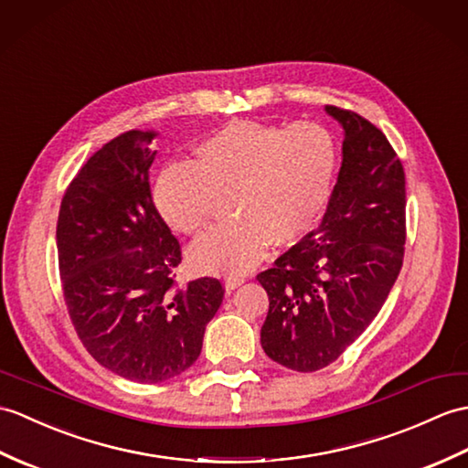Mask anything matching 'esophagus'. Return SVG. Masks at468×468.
Masks as SVG:
<instances>
[{
    "mask_svg": "<svg viewBox=\"0 0 468 468\" xmlns=\"http://www.w3.org/2000/svg\"><path fill=\"white\" fill-rule=\"evenodd\" d=\"M243 283H245V277H227L225 279V289L227 291H233L239 285H243Z\"/></svg>",
    "mask_w": 468,
    "mask_h": 468,
    "instance_id": "34e87169",
    "label": "esophagus"
}]
</instances>
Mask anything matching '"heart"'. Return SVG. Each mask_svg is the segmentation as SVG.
I'll return each instance as SVG.
<instances>
[{
  "mask_svg": "<svg viewBox=\"0 0 468 468\" xmlns=\"http://www.w3.org/2000/svg\"><path fill=\"white\" fill-rule=\"evenodd\" d=\"M339 151L317 123L291 127L231 122L195 149L191 163H171L154 187L155 207L179 233H197L227 199L233 219L193 243L191 263L237 277L263 257L271 241L287 245L307 235L323 215Z\"/></svg>",
  "mask_w": 468,
  "mask_h": 468,
  "instance_id": "1",
  "label": "heart"
}]
</instances>
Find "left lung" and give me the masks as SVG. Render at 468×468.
I'll list each match as a JSON object with an SVG mask.
<instances>
[{
	"label": "left lung",
	"instance_id": "8db88e82",
	"mask_svg": "<svg viewBox=\"0 0 468 468\" xmlns=\"http://www.w3.org/2000/svg\"><path fill=\"white\" fill-rule=\"evenodd\" d=\"M343 165L317 229L257 279L269 295L261 345L275 363L313 373L335 363L385 305L407 241L405 169L381 129L343 107Z\"/></svg>",
	"mask_w": 468,
	"mask_h": 468
}]
</instances>
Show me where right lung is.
<instances>
[{
    "label": "right lung",
    "mask_w": 468,
    "mask_h": 468,
    "mask_svg": "<svg viewBox=\"0 0 468 468\" xmlns=\"http://www.w3.org/2000/svg\"><path fill=\"white\" fill-rule=\"evenodd\" d=\"M154 137L129 129L95 151L65 189L58 217L73 329L97 363L135 383L187 371L225 295L213 277L179 285L181 245L149 189Z\"/></svg>",
    "instance_id": "right-lung-1"
}]
</instances>
